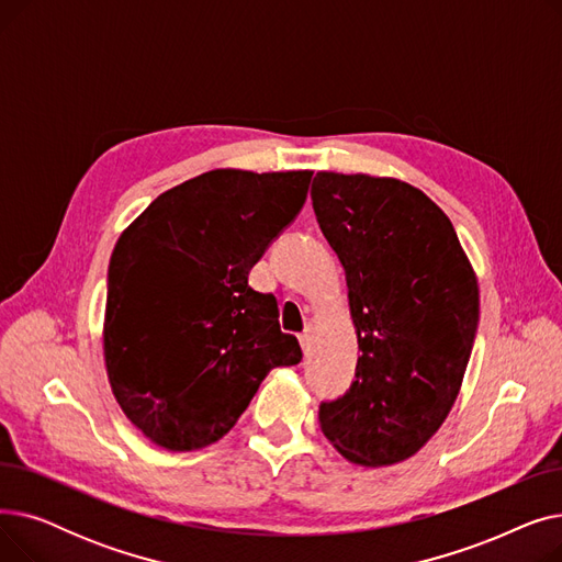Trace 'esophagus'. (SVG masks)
<instances>
[{
  "mask_svg": "<svg viewBox=\"0 0 562 562\" xmlns=\"http://www.w3.org/2000/svg\"><path fill=\"white\" fill-rule=\"evenodd\" d=\"M312 333H314V328L312 326H307L305 328V333L301 335V346H303V350L307 352L310 350V346H312Z\"/></svg>",
  "mask_w": 562,
  "mask_h": 562,
  "instance_id": "34e87169",
  "label": "esophagus"
}]
</instances>
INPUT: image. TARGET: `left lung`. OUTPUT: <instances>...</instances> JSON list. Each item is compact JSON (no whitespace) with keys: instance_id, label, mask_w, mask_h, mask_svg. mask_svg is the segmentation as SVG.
Here are the masks:
<instances>
[{"instance_id":"1","label":"left lung","mask_w":562,"mask_h":562,"mask_svg":"<svg viewBox=\"0 0 562 562\" xmlns=\"http://www.w3.org/2000/svg\"><path fill=\"white\" fill-rule=\"evenodd\" d=\"M312 202L362 350L350 390L321 403V430L352 464L403 462L460 394L481 314L474 266L449 216L394 177L321 170Z\"/></svg>"}]
</instances>
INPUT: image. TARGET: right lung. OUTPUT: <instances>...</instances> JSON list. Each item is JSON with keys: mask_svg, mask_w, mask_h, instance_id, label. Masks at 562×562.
Wrapping results in <instances>:
<instances>
[{"mask_svg": "<svg viewBox=\"0 0 562 562\" xmlns=\"http://www.w3.org/2000/svg\"><path fill=\"white\" fill-rule=\"evenodd\" d=\"M312 170L216 168L161 193L109 261L104 367L125 417L166 451L227 435L261 380L303 358L250 269L307 198Z\"/></svg>", "mask_w": 562, "mask_h": 562, "instance_id": "1", "label": "right lung"}]
</instances>
